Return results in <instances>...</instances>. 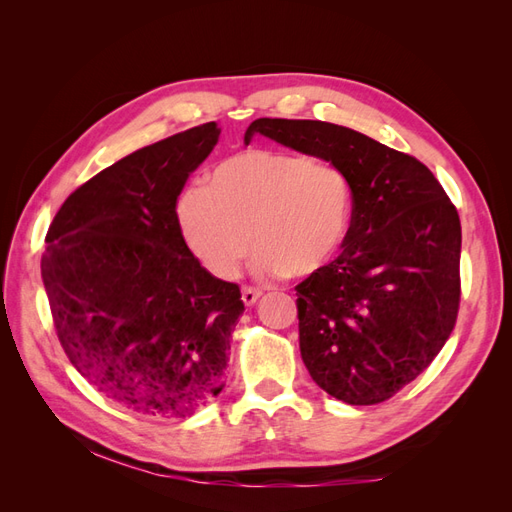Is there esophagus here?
<instances>
[{"mask_svg": "<svg viewBox=\"0 0 512 512\" xmlns=\"http://www.w3.org/2000/svg\"><path fill=\"white\" fill-rule=\"evenodd\" d=\"M260 297H262V290H258V288H250V286H243V290H241V299H243V303H245V305H254Z\"/></svg>", "mask_w": 512, "mask_h": 512, "instance_id": "34e87169", "label": "esophagus"}]
</instances>
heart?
<instances>
[{"mask_svg": "<svg viewBox=\"0 0 512 512\" xmlns=\"http://www.w3.org/2000/svg\"><path fill=\"white\" fill-rule=\"evenodd\" d=\"M352 207V181L337 164L245 149L179 196L177 226L192 256L220 280L235 277L252 241L258 275L307 277L342 252Z\"/></svg>", "mask_w": 512, "mask_h": 512, "instance_id": "b5f03b06", "label": "heart"}]
</instances>
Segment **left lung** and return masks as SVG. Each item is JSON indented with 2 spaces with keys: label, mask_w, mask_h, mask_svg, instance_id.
<instances>
[{
  "label": "left lung",
  "mask_w": 512,
  "mask_h": 512,
  "mask_svg": "<svg viewBox=\"0 0 512 512\" xmlns=\"http://www.w3.org/2000/svg\"><path fill=\"white\" fill-rule=\"evenodd\" d=\"M254 134L337 164L352 181L342 254L297 286L299 348L322 391L380 404L423 374L455 327L457 209L425 164L356 130L262 117L245 145Z\"/></svg>",
  "instance_id": "8db88e82"
}]
</instances>
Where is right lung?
<instances>
[{
    "label": "right lung",
    "instance_id": "1",
    "mask_svg": "<svg viewBox=\"0 0 512 512\" xmlns=\"http://www.w3.org/2000/svg\"><path fill=\"white\" fill-rule=\"evenodd\" d=\"M218 138L209 121L130 153L72 192L46 232L61 348L96 391L153 418L192 416L222 393L245 309L177 226V196Z\"/></svg>",
    "mask_w": 512,
    "mask_h": 512
}]
</instances>
